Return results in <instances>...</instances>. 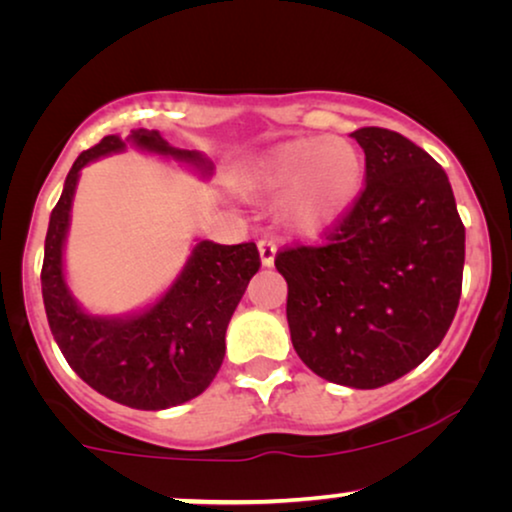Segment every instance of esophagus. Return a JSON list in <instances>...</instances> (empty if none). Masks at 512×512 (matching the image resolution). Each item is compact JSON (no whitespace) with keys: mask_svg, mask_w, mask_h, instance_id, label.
Returning <instances> with one entry per match:
<instances>
[{"mask_svg":"<svg viewBox=\"0 0 512 512\" xmlns=\"http://www.w3.org/2000/svg\"><path fill=\"white\" fill-rule=\"evenodd\" d=\"M258 251H261V263L265 268H270V265L275 263V254H277L275 237H263V240H258Z\"/></svg>","mask_w":512,"mask_h":512,"instance_id":"34e87169","label":"esophagus"}]
</instances>
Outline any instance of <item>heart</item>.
<instances>
[{
    "instance_id": "obj_1",
    "label": "heart",
    "mask_w": 512,
    "mask_h": 512,
    "mask_svg": "<svg viewBox=\"0 0 512 512\" xmlns=\"http://www.w3.org/2000/svg\"><path fill=\"white\" fill-rule=\"evenodd\" d=\"M363 181V156L342 137H303L275 146L258 160L249 184L289 193L286 212L303 230H321L352 205Z\"/></svg>"
}]
</instances>
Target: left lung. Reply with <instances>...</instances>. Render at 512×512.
<instances>
[{"label":"left lung","mask_w":512,"mask_h":512,"mask_svg":"<svg viewBox=\"0 0 512 512\" xmlns=\"http://www.w3.org/2000/svg\"><path fill=\"white\" fill-rule=\"evenodd\" d=\"M363 188L321 244L277 251L291 342L312 373L377 389L417 368L450 328L466 230L443 167L408 137L359 128Z\"/></svg>","instance_id":"8db88e82"}]
</instances>
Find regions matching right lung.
<instances>
[{
    "mask_svg": "<svg viewBox=\"0 0 512 512\" xmlns=\"http://www.w3.org/2000/svg\"><path fill=\"white\" fill-rule=\"evenodd\" d=\"M130 139L142 149L209 170L205 158L172 149L158 130H137ZM123 146L121 137L109 135L74 160L48 223L41 293L53 338L83 382L128 408L165 410L200 396L219 373L228 321L249 279L261 268V256L254 242L226 247L202 240L177 284L151 310L132 319H95L83 314L62 279V242L76 179L90 160Z\"/></svg>",
    "mask_w": 512,
    "mask_h": 512,
    "instance_id": "add662e5",
    "label": "right lung"
}]
</instances>
